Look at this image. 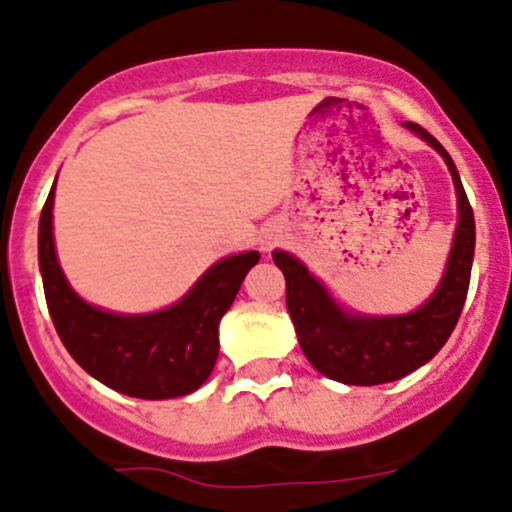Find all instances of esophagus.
I'll return each instance as SVG.
<instances>
[{
    "instance_id": "esophagus-1",
    "label": "esophagus",
    "mask_w": 512,
    "mask_h": 512,
    "mask_svg": "<svg viewBox=\"0 0 512 512\" xmlns=\"http://www.w3.org/2000/svg\"><path fill=\"white\" fill-rule=\"evenodd\" d=\"M276 243H279V233H276V228H269V231L262 233V238H260L262 250H272Z\"/></svg>"
}]
</instances>
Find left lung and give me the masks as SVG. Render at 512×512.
Returning <instances> with one entry per match:
<instances>
[{"mask_svg": "<svg viewBox=\"0 0 512 512\" xmlns=\"http://www.w3.org/2000/svg\"><path fill=\"white\" fill-rule=\"evenodd\" d=\"M404 127L443 156L457 195V228L448 264L424 305L404 315L351 313L291 252H272L276 267L286 276V308L305 358L322 375L344 385L392 383L424 366L448 342L467 298L477 240L474 211L448 151L424 127L414 122Z\"/></svg>", "mask_w": 512, "mask_h": 512, "instance_id": "8db88e82", "label": "left lung"}]
</instances>
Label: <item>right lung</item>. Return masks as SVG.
Listing matches in <instances>:
<instances>
[{
	"mask_svg": "<svg viewBox=\"0 0 512 512\" xmlns=\"http://www.w3.org/2000/svg\"><path fill=\"white\" fill-rule=\"evenodd\" d=\"M55 182L40 211L38 264L55 330L72 358L110 390L139 399L185 397L207 383L219 358V322L260 252L223 257L178 303L125 315L98 308L69 286L52 236Z\"/></svg>",
	"mask_w": 512,
	"mask_h": 512,
	"instance_id": "right-lung-1",
	"label": "right lung"
}]
</instances>
